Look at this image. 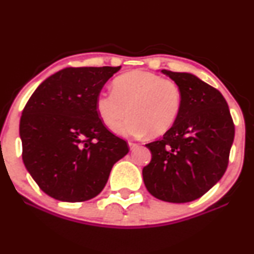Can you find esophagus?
I'll use <instances>...</instances> for the list:
<instances>
[{"mask_svg": "<svg viewBox=\"0 0 254 254\" xmlns=\"http://www.w3.org/2000/svg\"><path fill=\"white\" fill-rule=\"evenodd\" d=\"M129 148H130V150H133V149H136L137 147H138V144L137 143H133V142H129Z\"/></svg>", "mask_w": 254, "mask_h": 254, "instance_id": "esophagus-1", "label": "esophagus"}]
</instances>
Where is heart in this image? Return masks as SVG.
I'll return each mask as SVG.
<instances>
[{"label": "heart", "instance_id": "heart-1", "mask_svg": "<svg viewBox=\"0 0 254 254\" xmlns=\"http://www.w3.org/2000/svg\"><path fill=\"white\" fill-rule=\"evenodd\" d=\"M182 90L174 81L149 71L133 70L119 75L112 93H99L95 111L105 127L119 135L161 136L173 127L182 110ZM128 110H127L126 109Z\"/></svg>", "mask_w": 254, "mask_h": 254}]
</instances>
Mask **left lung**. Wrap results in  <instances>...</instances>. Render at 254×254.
Listing matches in <instances>:
<instances>
[{"label": "left lung", "instance_id": "8db88e82", "mask_svg": "<svg viewBox=\"0 0 254 254\" xmlns=\"http://www.w3.org/2000/svg\"><path fill=\"white\" fill-rule=\"evenodd\" d=\"M182 90V110L159 141L145 144L149 165L142 176L148 192L170 203L192 202L222 178L234 141L223 95L190 72L161 70Z\"/></svg>", "mask_w": 254, "mask_h": 254}]
</instances>
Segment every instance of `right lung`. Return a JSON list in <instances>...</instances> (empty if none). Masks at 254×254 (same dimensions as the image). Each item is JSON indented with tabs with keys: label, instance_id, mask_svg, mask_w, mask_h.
Instances as JSON below:
<instances>
[{
	"label": "right lung",
	"instance_id": "add662e5",
	"mask_svg": "<svg viewBox=\"0 0 254 254\" xmlns=\"http://www.w3.org/2000/svg\"><path fill=\"white\" fill-rule=\"evenodd\" d=\"M119 69L64 68L38 86L22 111V161L55 199L74 203L98 196L113 165L129 153L95 111V98Z\"/></svg>",
	"mask_w": 254,
	"mask_h": 254
}]
</instances>
